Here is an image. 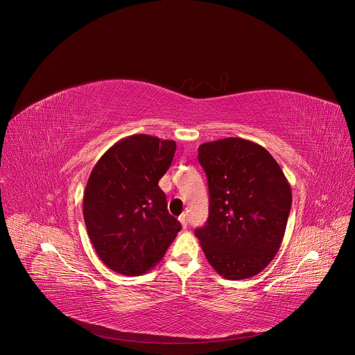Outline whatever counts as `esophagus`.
Returning <instances> with one entry per match:
<instances>
[{"mask_svg":"<svg viewBox=\"0 0 355 355\" xmlns=\"http://www.w3.org/2000/svg\"><path fill=\"white\" fill-rule=\"evenodd\" d=\"M178 220L181 222V225H182V227H184V229L188 226V216H187L185 214H182V215L178 218Z\"/></svg>","mask_w":355,"mask_h":355,"instance_id":"esophagus-1","label":"esophagus"}]
</instances>
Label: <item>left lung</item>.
I'll list each match as a JSON object with an SVG mask.
<instances>
[{"label":"left lung","instance_id":"8db88e82","mask_svg":"<svg viewBox=\"0 0 355 355\" xmlns=\"http://www.w3.org/2000/svg\"><path fill=\"white\" fill-rule=\"evenodd\" d=\"M209 187V218L195 236L226 279L260 274L278 252L292 204L291 185L268 151L226 137L198 147Z\"/></svg>","mask_w":355,"mask_h":355}]
</instances>
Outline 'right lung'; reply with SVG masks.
Instances as JSON below:
<instances>
[{"mask_svg":"<svg viewBox=\"0 0 355 355\" xmlns=\"http://www.w3.org/2000/svg\"><path fill=\"white\" fill-rule=\"evenodd\" d=\"M175 147L174 140L132 135L110 147L89 174L83 200L87 233L101 261L118 274L150 271L181 230L159 187Z\"/></svg>","mask_w":355,"mask_h":355,"instance_id":"obj_1","label":"right lung"}]
</instances>
